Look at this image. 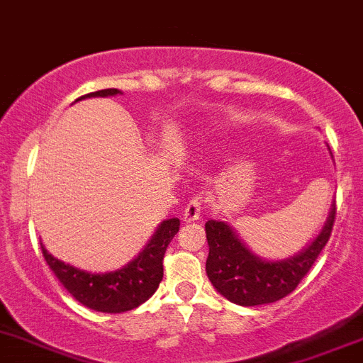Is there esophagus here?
I'll list each match as a JSON object with an SVG mask.
<instances>
[{
	"mask_svg": "<svg viewBox=\"0 0 363 363\" xmlns=\"http://www.w3.org/2000/svg\"><path fill=\"white\" fill-rule=\"evenodd\" d=\"M203 201H205V199L199 198V196L192 198L184 210V220H187V223H191V220H198L199 216H201Z\"/></svg>",
	"mask_w": 363,
	"mask_h": 363,
	"instance_id": "obj_1",
	"label": "esophagus"
}]
</instances>
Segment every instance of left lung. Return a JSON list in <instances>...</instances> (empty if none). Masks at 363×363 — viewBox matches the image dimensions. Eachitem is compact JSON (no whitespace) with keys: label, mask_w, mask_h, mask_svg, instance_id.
<instances>
[{"label":"left lung","mask_w":363,"mask_h":363,"mask_svg":"<svg viewBox=\"0 0 363 363\" xmlns=\"http://www.w3.org/2000/svg\"><path fill=\"white\" fill-rule=\"evenodd\" d=\"M335 213L333 203L319 235L294 257L274 262L257 257L228 223L210 219L205 224L210 250L206 276L216 291L235 305L257 306L279 301L298 287L315 264L330 240Z\"/></svg>","instance_id":"1"}]
</instances>
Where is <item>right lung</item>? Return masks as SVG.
I'll use <instances>...</instances> for the list:
<instances>
[{
    "mask_svg": "<svg viewBox=\"0 0 363 363\" xmlns=\"http://www.w3.org/2000/svg\"><path fill=\"white\" fill-rule=\"evenodd\" d=\"M117 94H121L117 89H103V91L91 92L78 99L106 98V96ZM178 230L179 219L176 217L160 223L146 247L132 262H128L123 269L105 272V274H92L74 265L65 264L48 253L43 244H40V250H43L44 260L48 262L58 281L76 301L96 312L121 313L137 308L157 292L164 278L162 262H164L165 250Z\"/></svg>",
    "mask_w": 363,
    "mask_h": 363,
    "instance_id": "right-lung-1",
    "label": "right lung"
}]
</instances>
